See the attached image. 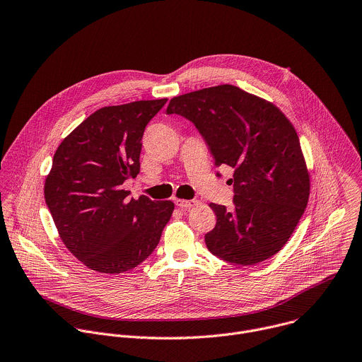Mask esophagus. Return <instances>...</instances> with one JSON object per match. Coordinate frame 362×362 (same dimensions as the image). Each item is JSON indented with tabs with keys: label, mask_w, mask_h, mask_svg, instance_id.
I'll use <instances>...</instances> for the list:
<instances>
[{
	"label": "esophagus",
	"mask_w": 362,
	"mask_h": 362,
	"mask_svg": "<svg viewBox=\"0 0 362 362\" xmlns=\"http://www.w3.org/2000/svg\"><path fill=\"white\" fill-rule=\"evenodd\" d=\"M175 203H176V206H179L180 209H185V210H187V209H192V207H194V206H197L199 204V200H185V199H176L175 200Z\"/></svg>",
	"instance_id": "1"
}]
</instances>
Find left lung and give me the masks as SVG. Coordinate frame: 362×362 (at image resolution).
<instances>
[{"label":"left lung","mask_w":362,"mask_h":362,"mask_svg":"<svg viewBox=\"0 0 362 362\" xmlns=\"http://www.w3.org/2000/svg\"><path fill=\"white\" fill-rule=\"evenodd\" d=\"M166 112L192 120L216 168L234 169L233 207L210 203L216 226L204 235L207 249L242 266L277 255L310 197V173L288 117L274 103L228 83L175 96Z\"/></svg>","instance_id":"left-lung-1"}]
</instances>
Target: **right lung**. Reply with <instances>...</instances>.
<instances>
[{
    "label": "right lung",
    "instance_id": "obj_1",
    "mask_svg": "<svg viewBox=\"0 0 362 362\" xmlns=\"http://www.w3.org/2000/svg\"><path fill=\"white\" fill-rule=\"evenodd\" d=\"M166 98L105 106L58 146L44 194L65 247L88 269L119 274L158 246L175 210L170 200L128 199L122 185L141 169L142 136Z\"/></svg>",
    "mask_w": 362,
    "mask_h": 362
}]
</instances>
